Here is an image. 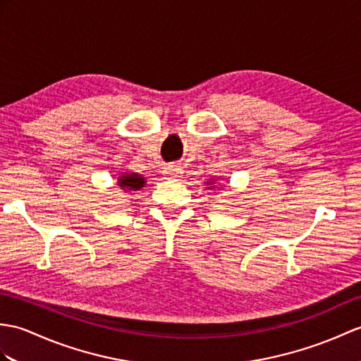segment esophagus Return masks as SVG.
<instances>
[{"label":"esophagus","instance_id":"34e87169","mask_svg":"<svg viewBox=\"0 0 361 361\" xmlns=\"http://www.w3.org/2000/svg\"><path fill=\"white\" fill-rule=\"evenodd\" d=\"M163 173H164L166 178H181L183 167L178 166V164H169V166L164 167Z\"/></svg>","mask_w":361,"mask_h":361}]
</instances>
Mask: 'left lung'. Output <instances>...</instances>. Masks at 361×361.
Returning <instances> with one entry per match:
<instances>
[{"mask_svg":"<svg viewBox=\"0 0 361 361\" xmlns=\"http://www.w3.org/2000/svg\"><path fill=\"white\" fill-rule=\"evenodd\" d=\"M206 184H209V186H207V189H209V190H211V189H215V188H216V189H219V186H215V181H214V178H212V181H211V180H209V181H207Z\"/></svg>","mask_w":361,"mask_h":361,"instance_id":"left-lung-1","label":"left lung"}]
</instances>
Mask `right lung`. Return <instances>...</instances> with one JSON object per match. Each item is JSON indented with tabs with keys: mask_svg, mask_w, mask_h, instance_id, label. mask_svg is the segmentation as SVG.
I'll return each instance as SVG.
<instances>
[{
	"mask_svg": "<svg viewBox=\"0 0 361 361\" xmlns=\"http://www.w3.org/2000/svg\"><path fill=\"white\" fill-rule=\"evenodd\" d=\"M116 184H118L124 192H133V194H135L137 190H141L146 186V178L137 172H123L118 180H116Z\"/></svg>",
	"mask_w": 361,
	"mask_h": 361,
	"instance_id": "add662e5",
	"label": "right lung"
}]
</instances>
